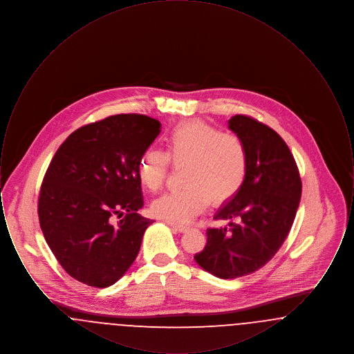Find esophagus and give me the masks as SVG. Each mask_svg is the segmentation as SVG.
Listing matches in <instances>:
<instances>
[{
  "mask_svg": "<svg viewBox=\"0 0 354 354\" xmlns=\"http://www.w3.org/2000/svg\"><path fill=\"white\" fill-rule=\"evenodd\" d=\"M167 224H169V227H172V228H175L176 231H179V232H185V231H188V228H189V225H187V224H180V223H174V221H166Z\"/></svg>",
  "mask_w": 354,
  "mask_h": 354,
  "instance_id": "esophagus-1",
  "label": "esophagus"
}]
</instances>
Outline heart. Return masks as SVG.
Returning <instances> with one entry per match:
<instances>
[{"instance_id": "obj_1", "label": "heart", "mask_w": 354, "mask_h": 354, "mask_svg": "<svg viewBox=\"0 0 354 354\" xmlns=\"http://www.w3.org/2000/svg\"><path fill=\"white\" fill-rule=\"evenodd\" d=\"M166 152L149 149L139 156L136 174L142 187L158 192L169 175V162L182 167L183 187L152 203L158 218L185 223L202 214L209 201H231L244 185L248 174V150L244 140L232 133L202 122L189 120L175 126L166 136Z\"/></svg>"}]
</instances>
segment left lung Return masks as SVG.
Instances as JSON below:
<instances>
[{
    "label": "left lung",
    "instance_id": "8db88e82",
    "mask_svg": "<svg viewBox=\"0 0 354 354\" xmlns=\"http://www.w3.org/2000/svg\"><path fill=\"white\" fill-rule=\"evenodd\" d=\"M230 129L247 146V179L214 218L231 220L230 227L208 228L207 244L195 254L203 270L221 279L250 274L276 254L296 218L303 187L292 152L270 126L236 114Z\"/></svg>",
    "mask_w": 354,
    "mask_h": 354
}]
</instances>
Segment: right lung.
I'll use <instances>...</instances> for the list:
<instances>
[{"mask_svg": "<svg viewBox=\"0 0 354 354\" xmlns=\"http://www.w3.org/2000/svg\"><path fill=\"white\" fill-rule=\"evenodd\" d=\"M159 133L156 119L118 114L80 127L54 153L39 189L38 219L73 279L106 288L134 263L152 223L136 214L143 207L136 166Z\"/></svg>", "mask_w": 354, "mask_h": 354, "instance_id": "1", "label": "right lung"}]
</instances>
